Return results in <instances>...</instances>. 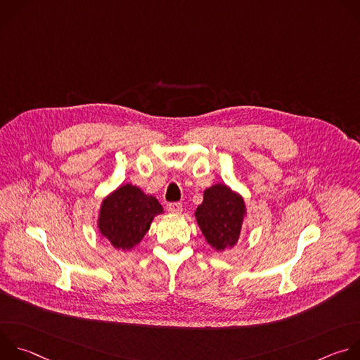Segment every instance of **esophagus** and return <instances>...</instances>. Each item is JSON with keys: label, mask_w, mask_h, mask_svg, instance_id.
<instances>
[{"label": "esophagus", "mask_w": 360, "mask_h": 360, "mask_svg": "<svg viewBox=\"0 0 360 360\" xmlns=\"http://www.w3.org/2000/svg\"><path fill=\"white\" fill-rule=\"evenodd\" d=\"M167 210L172 214H179L182 212V205L179 202H171L167 205Z\"/></svg>", "instance_id": "obj_1"}]
</instances>
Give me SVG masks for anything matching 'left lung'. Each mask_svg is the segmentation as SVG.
<instances>
[{
  "label": "left lung",
  "instance_id": "8db88e82",
  "mask_svg": "<svg viewBox=\"0 0 360 360\" xmlns=\"http://www.w3.org/2000/svg\"><path fill=\"white\" fill-rule=\"evenodd\" d=\"M245 215L243 198L224 184L205 189L203 202L195 211L205 239L218 252L238 243Z\"/></svg>",
  "mask_w": 360,
  "mask_h": 360
}]
</instances>
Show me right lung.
I'll list each match as a JSON object with an SVG mask.
<instances>
[{"label": "right lung", "mask_w": 360, "mask_h": 360, "mask_svg": "<svg viewBox=\"0 0 360 360\" xmlns=\"http://www.w3.org/2000/svg\"><path fill=\"white\" fill-rule=\"evenodd\" d=\"M162 212L155 196L127 184L102 200L98 229L115 249L129 250L145 236L153 218Z\"/></svg>", "instance_id": "right-lung-1"}]
</instances>
